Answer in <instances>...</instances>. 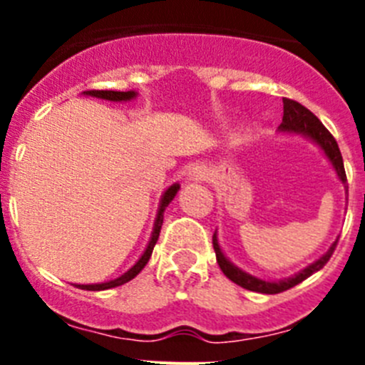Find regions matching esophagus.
<instances>
[{"mask_svg":"<svg viewBox=\"0 0 365 365\" xmlns=\"http://www.w3.org/2000/svg\"><path fill=\"white\" fill-rule=\"evenodd\" d=\"M190 175H192V179H202V177H205V168L195 166L192 172H190Z\"/></svg>","mask_w":365,"mask_h":365,"instance_id":"1","label":"esophagus"}]
</instances>
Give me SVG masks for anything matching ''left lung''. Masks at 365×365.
I'll return each mask as SVG.
<instances>
[{"instance_id":"obj_1","label":"left lung","mask_w":365,"mask_h":365,"mask_svg":"<svg viewBox=\"0 0 365 365\" xmlns=\"http://www.w3.org/2000/svg\"><path fill=\"white\" fill-rule=\"evenodd\" d=\"M279 131H294V133H302L311 137L312 140H314V143L325 151L329 160L333 163L340 180L346 185L347 177H346V170H344V159H341L340 148H338L333 135L329 133L327 128L322 124L320 118L316 117L314 113L309 111L305 106H302L299 102H296V100L283 98V120L282 124H279ZM212 241H214L215 256H217V263L219 267H221L222 274H225L228 279H232L234 283H237L240 287L247 289V291L261 292V294H279V292L283 291H289V289L296 287L298 283H302L303 279H307L309 276H312L314 272L324 269L325 263H327V261L331 259V256H333L334 248H336V243H338V240L334 241V243L331 245V248H329L327 252H325L320 259L314 261L312 265H309L307 269H303L302 272H298L296 276H292V278H287L283 279V282H263V279L254 278V276H250V274L243 272V270H240L237 267L232 265L230 261L222 256L215 234Z\"/></svg>"}]
</instances>
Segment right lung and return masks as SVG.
<instances>
[{
    "instance_id": "obj_1",
    "label": "right lung",
    "mask_w": 365,
    "mask_h": 365,
    "mask_svg": "<svg viewBox=\"0 0 365 365\" xmlns=\"http://www.w3.org/2000/svg\"><path fill=\"white\" fill-rule=\"evenodd\" d=\"M86 95L89 96H96V98H104V100H113V102H122V100H131L135 98V91H100V89H93V91H86ZM179 192V185H173L164 192L163 195V201H160V208H159V214H157V221H155V227H153V234H151V240L150 245H148L146 252L140 256V259L131 267L130 270L125 274H122L120 278L117 279H111L108 283H96V285H76L83 291H106V289H113V287H118V285H124L128 283L130 279H133L140 270L146 267L148 259L151 257V252H153V247L159 240V234H160V227H163V219H164V210H166V206L173 201L175 197V193Z\"/></svg>"
}]
</instances>
